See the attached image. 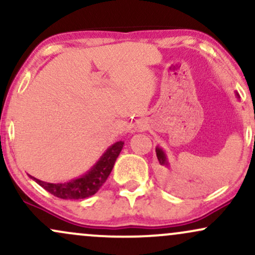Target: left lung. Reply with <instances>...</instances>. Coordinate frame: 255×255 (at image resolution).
Returning a JSON list of instances; mask_svg holds the SVG:
<instances>
[{
	"mask_svg": "<svg viewBox=\"0 0 255 255\" xmlns=\"http://www.w3.org/2000/svg\"><path fill=\"white\" fill-rule=\"evenodd\" d=\"M156 153H157V158H158V162H159L160 165H168V163H166V158H165V154L164 152H163L160 148H156Z\"/></svg>",
	"mask_w": 255,
	"mask_h": 255,
	"instance_id": "8db88e82",
	"label": "left lung"
}]
</instances>
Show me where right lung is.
<instances>
[{"label": "right lung", "instance_id": "obj_1", "mask_svg": "<svg viewBox=\"0 0 255 255\" xmlns=\"http://www.w3.org/2000/svg\"><path fill=\"white\" fill-rule=\"evenodd\" d=\"M122 147H124L122 141L110 146L101 159L98 160L97 164L93 166L87 174H85L80 178H77V180L69 181L66 183H48L37 180L34 177L32 178L39 186H42L45 191L60 199H71V200L74 199V200H77V199L89 198L91 195L96 194L107 181Z\"/></svg>", "mask_w": 255, "mask_h": 255}]
</instances>
